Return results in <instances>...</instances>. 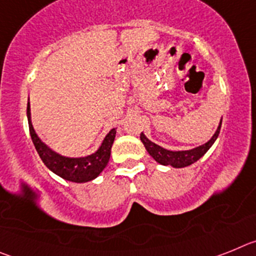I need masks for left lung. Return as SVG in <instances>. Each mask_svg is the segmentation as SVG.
Here are the masks:
<instances>
[{
    "instance_id": "obj_1",
    "label": "left lung",
    "mask_w": 256,
    "mask_h": 256,
    "mask_svg": "<svg viewBox=\"0 0 256 256\" xmlns=\"http://www.w3.org/2000/svg\"><path fill=\"white\" fill-rule=\"evenodd\" d=\"M222 126V120L219 123L218 128H216V133L212 134V138L206 142V144L198 146L195 148H191V150H184V151H170L166 150V148H162L159 144H154L152 141L146 137L144 134V132L141 133L140 138H141L142 144H144V148L148 150V152L152 156L156 162L162 165H170L173 168H184V166H188V165L194 164V162H198L200 158L206 154V151L209 150L212 146V144L216 142V140L218 138L219 132H220Z\"/></svg>"
}]
</instances>
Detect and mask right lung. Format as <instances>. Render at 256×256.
I'll use <instances>...</instances> for the list:
<instances>
[{
    "label": "right lung",
    "mask_w": 256,
    "mask_h": 256,
    "mask_svg": "<svg viewBox=\"0 0 256 256\" xmlns=\"http://www.w3.org/2000/svg\"><path fill=\"white\" fill-rule=\"evenodd\" d=\"M26 116H28L32 141L34 144L38 155L47 168L58 174V177L70 180V182L84 183L98 177L101 172L105 169L108 159H110L112 146L114 144L115 134H116L115 128H112L106 134L101 146L94 154L84 156V158H68V156H62L55 152L38 137L30 120V105H29V102L26 106Z\"/></svg>",
    "instance_id": "1"
}]
</instances>
